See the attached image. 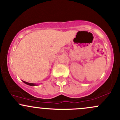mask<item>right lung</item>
I'll list each match as a JSON object with an SVG mask.
<instances>
[{
	"instance_id": "right-lung-1",
	"label": "right lung",
	"mask_w": 120,
	"mask_h": 120,
	"mask_svg": "<svg viewBox=\"0 0 120 120\" xmlns=\"http://www.w3.org/2000/svg\"><path fill=\"white\" fill-rule=\"evenodd\" d=\"M23 82H24L25 83H26V84H27V85H30V86H36V85H35V84H34V83H29V82H25V81H22Z\"/></svg>"
}]
</instances>
